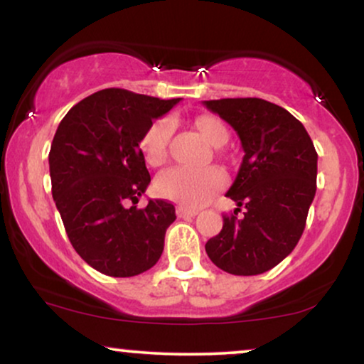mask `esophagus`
Masks as SVG:
<instances>
[{
    "mask_svg": "<svg viewBox=\"0 0 364 364\" xmlns=\"http://www.w3.org/2000/svg\"><path fill=\"white\" fill-rule=\"evenodd\" d=\"M197 210H192V208H186V207H177V217L186 218V217H196Z\"/></svg>",
    "mask_w": 364,
    "mask_h": 364,
    "instance_id": "1",
    "label": "esophagus"
}]
</instances>
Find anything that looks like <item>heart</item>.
Masks as SVG:
<instances>
[{
	"instance_id": "heart-1",
	"label": "heart",
	"mask_w": 364,
	"mask_h": 364,
	"mask_svg": "<svg viewBox=\"0 0 364 364\" xmlns=\"http://www.w3.org/2000/svg\"><path fill=\"white\" fill-rule=\"evenodd\" d=\"M188 124L212 147L225 146L230 137L227 124L215 114H196L191 117ZM168 141H171V124L166 119L154 121L139 141L144 161L151 167L162 166L167 159ZM222 187V172L213 167L203 168V171L171 168V171L161 173L154 183L157 196L192 208L203 205Z\"/></svg>"
}]
</instances>
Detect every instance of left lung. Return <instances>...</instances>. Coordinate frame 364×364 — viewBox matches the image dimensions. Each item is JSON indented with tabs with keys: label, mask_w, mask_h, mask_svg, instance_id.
Segmentation results:
<instances>
[{
	"label": "left lung",
	"mask_w": 364,
	"mask_h": 364,
	"mask_svg": "<svg viewBox=\"0 0 364 364\" xmlns=\"http://www.w3.org/2000/svg\"><path fill=\"white\" fill-rule=\"evenodd\" d=\"M203 106L235 129L245 152L227 192L238 208L223 215L222 230L205 252L223 272L258 275L290 255L305 230L318 154L303 124L265 99H218ZM240 206L246 212L238 219Z\"/></svg>",
	"instance_id": "left-lung-1"
}]
</instances>
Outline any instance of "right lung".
Here are the masks:
<instances>
[{
	"label": "right lung",
	"instance_id": "right-lung-1",
	"mask_svg": "<svg viewBox=\"0 0 364 364\" xmlns=\"http://www.w3.org/2000/svg\"><path fill=\"white\" fill-rule=\"evenodd\" d=\"M181 99L102 89L69 111L49 151L53 198L64 228L87 265L109 277H134L156 265L176 220L166 200L137 203L151 176L139 141L154 119Z\"/></svg>",
	"mask_w": 364,
	"mask_h": 364
}]
</instances>
